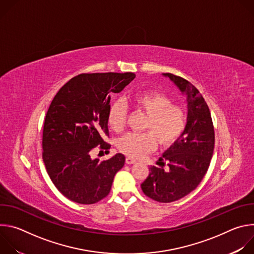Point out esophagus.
Instances as JSON below:
<instances>
[{
  "mask_svg": "<svg viewBox=\"0 0 254 254\" xmlns=\"http://www.w3.org/2000/svg\"><path fill=\"white\" fill-rule=\"evenodd\" d=\"M136 161L135 160H133L132 158H129V157H127V159H126V163L127 164V165H131V164H134Z\"/></svg>",
  "mask_w": 254,
  "mask_h": 254,
  "instance_id": "1",
  "label": "esophagus"
}]
</instances>
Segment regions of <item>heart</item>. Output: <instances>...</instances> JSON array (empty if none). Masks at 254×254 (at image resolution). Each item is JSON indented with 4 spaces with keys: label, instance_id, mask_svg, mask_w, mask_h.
<instances>
[{
    "label": "heart",
    "instance_id": "obj_1",
    "mask_svg": "<svg viewBox=\"0 0 254 254\" xmlns=\"http://www.w3.org/2000/svg\"><path fill=\"white\" fill-rule=\"evenodd\" d=\"M126 101L135 110L149 116L144 128L151 132H129L118 140L119 150L127 157L138 159L152 152L157 147V139L162 146H171L185 130L186 116L178 105L166 94L152 91L128 96ZM107 123L110 127L120 132L127 123V111L121 102H115L108 112Z\"/></svg>",
    "mask_w": 254,
    "mask_h": 254
}]
</instances>
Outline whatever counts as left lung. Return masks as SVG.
<instances>
[{
	"label": "left lung",
	"instance_id": "left-lung-1",
	"mask_svg": "<svg viewBox=\"0 0 254 254\" xmlns=\"http://www.w3.org/2000/svg\"><path fill=\"white\" fill-rule=\"evenodd\" d=\"M186 96L187 124L184 132L165 151L159 163L169 162V170L152 166L140 187L151 199L170 203L197 188L209 168L214 151V127L209 107L199 90L186 79L163 73Z\"/></svg>",
	"mask_w": 254,
	"mask_h": 254
}]
</instances>
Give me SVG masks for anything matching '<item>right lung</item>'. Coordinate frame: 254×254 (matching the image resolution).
Listing matches in <instances>:
<instances>
[{"mask_svg":"<svg viewBox=\"0 0 254 254\" xmlns=\"http://www.w3.org/2000/svg\"><path fill=\"white\" fill-rule=\"evenodd\" d=\"M134 73H84L71 78L54 96L43 128V161L61 194L78 204H94L110 193L126 157L99 162L91 151L108 150L107 116L112 93L121 92Z\"/></svg>","mask_w":254,"mask_h":254,"instance_id":"add662e5","label":"right lung"}]
</instances>
